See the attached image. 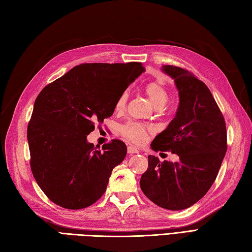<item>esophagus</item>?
Masks as SVG:
<instances>
[{"label": "esophagus", "instance_id": "1", "mask_svg": "<svg viewBox=\"0 0 252 252\" xmlns=\"http://www.w3.org/2000/svg\"><path fill=\"white\" fill-rule=\"evenodd\" d=\"M127 153H129L130 155H132V154H136V153H139V150L135 149L134 146H129V147H127Z\"/></svg>", "mask_w": 252, "mask_h": 252}]
</instances>
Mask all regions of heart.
I'll return each mask as SVG.
<instances>
[{
  "mask_svg": "<svg viewBox=\"0 0 252 252\" xmlns=\"http://www.w3.org/2000/svg\"><path fill=\"white\" fill-rule=\"evenodd\" d=\"M144 92L156 108H162L168 101V91H167L165 84L160 81H152L147 83L144 87ZM126 100L127 94L126 92H123L116 100L115 110L117 112H121L125 109ZM151 132L152 127L134 121H129L120 126V134L134 144H143L147 140L149 133Z\"/></svg>",
  "mask_w": 252,
  "mask_h": 252,
  "instance_id": "b5f03b06",
  "label": "heart"
}]
</instances>
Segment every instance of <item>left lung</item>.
Segmentation results:
<instances>
[{"instance_id":"obj_1","label":"left lung","mask_w":252,"mask_h":252,"mask_svg":"<svg viewBox=\"0 0 252 252\" xmlns=\"http://www.w3.org/2000/svg\"><path fill=\"white\" fill-rule=\"evenodd\" d=\"M162 71L175 80L179 107L167 129L152 142L155 152L170 151L176 162L149 156L140 186L147 198L162 209L179 211L196 203L214 184L227 151L223 113L205 84L193 73L175 65Z\"/></svg>"}]
</instances>
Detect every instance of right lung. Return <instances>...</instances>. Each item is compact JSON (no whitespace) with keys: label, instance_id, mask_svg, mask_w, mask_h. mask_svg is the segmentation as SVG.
<instances>
[{"label":"right lung","instance_id":"1","mask_svg":"<svg viewBox=\"0 0 252 252\" xmlns=\"http://www.w3.org/2000/svg\"><path fill=\"white\" fill-rule=\"evenodd\" d=\"M140 62L84 63L48 84L34 100L27 126L31 168L53 203L81 210L107 189L126 146L112 140L96 149L86 137L115 111V103L145 68Z\"/></svg>","mask_w":252,"mask_h":252}]
</instances>
